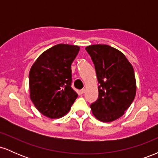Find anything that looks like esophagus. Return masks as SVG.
Returning a JSON list of instances; mask_svg holds the SVG:
<instances>
[{
  "mask_svg": "<svg viewBox=\"0 0 158 158\" xmlns=\"http://www.w3.org/2000/svg\"><path fill=\"white\" fill-rule=\"evenodd\" d=\"M85 88H84V89H81V90H80V93H81V94H85Z\"/></svg>",
  "mask_w": 158,
  "mask_h": 158,
  "instance_id": "esophagus-1",
  "label": "esophagus"
}]
</instances>
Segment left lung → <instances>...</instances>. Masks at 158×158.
<instances>
[{
  "label": "left lung",
  "mask_w": 158,
  "mask_h": 158,
  "mask_svg": "<svg viewBox=\"0 0 158 158\" xmlns=\"http://www.w3.org/2000/svg\"><path fill=\"white\" fill-rule=\"evenodd\" d=\"M85 50L93 61L100 84L98 99L90 107L96 118L111 122L122 117L135 99L134 68L123 52L108 45H90Z\"/></svg>",
  "instance_id": "8db88e82"
}]
</instances>
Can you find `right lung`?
<instances>
[{
	"mask_svg": "<svg viewBox=\"0 0 158 158\" xmlns=\"http://www.w3.org/2000/svg\"><path fill=\"white\" fill-rule=\"evenodd\" d=\"M79 47L57 44L44 51L29 74L30 99L43 115L59 118L70 110L78 97L71 88V64Z\"/></svg>",
	"mask_w": 158,
	"mask_h": 158,
	"instance_id": "right-lung-1",
	"label": "right lung"
}]
</instances>
